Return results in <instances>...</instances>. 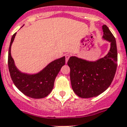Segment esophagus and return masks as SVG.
Masks as SVG:
<instances>
[{"instance_id":"obj_1","label":"esophagus","mask_w":127,"mask_h":127,"mask_svg":"<svg viewBox=\"0 0 127 127\" xmlns=\"http://www.w3.org/2000/svg\"><path fill=\"white\" fill-rule=\"evenodd\" d=\"M69 58H70V55H69V54H67V55H65V62H66V63L67 62V61H68V60H69Z\"/></svg>"}]
</instances>
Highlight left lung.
Returning a JSON list of instances; mask_svg holds the SVG:
<instances>
[{
  "label": "left lung",
  "mask_w": 127,
  "mask_h": 127,
  "mask_svg": "<svg viewBox=\"0 0 127 127\" xmlns=\"http://www.w3.org/2000/svg\"><path fill=\"white\" fill-rule=\"evenodd\" d=\"M103 39L111 42L108 53L95 62L71 57L67 62L70 67L72 90L81 98L98 96L111 85L116 73L118 53L116 39L106 25L102 26Z\"/></svg>",
  "instance_id": "obj_1"
}]
</instances>
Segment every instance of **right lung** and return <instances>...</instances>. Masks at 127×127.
Returning <instances> with one entry per match:
<instances>
[{
    "mask_svg": "<svg viewBox=\"0 0 127 127\" xmlns=\"http://www.w3.org/2000/svg\"><path fill=\"white\" fill-rule=\"evenodd\" d=\"M16 33L11 38L8 52V67L10 76L18 89L30 98H42L51 93L55 80L62 67L65 64V58L63 57L51 62L39 73L27 74L22 73L14 65L11 55V48Z\"/></svg>",
    "mask_w": 127,
    "mask_h": 127,
    "instance_id": "add662e5",
    "label": "right lung"
}]
</instances>
